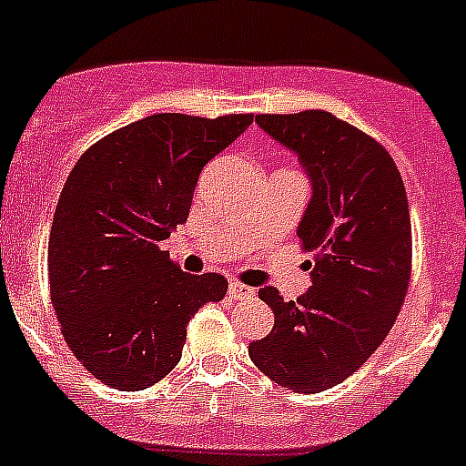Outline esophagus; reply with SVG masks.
Instances as JSON below:
<instances>
[{
  "label": "esophagus",
  "mask_w": 466,
  "mask_h": 466,
  "mask_svg": "<svg viewBox=\"0 0 466 466\" xmlns=\"http://www.w3.org/2000/svg\"><path fill=\"white\" fill-rule=\"evenodd\" d=\"M229 296H232V299H253V296H256V289L246 287L241 281L232 279L229 281Z\"/></svg>",
  "instance_id": "esophagus-1"
}]
</instances>
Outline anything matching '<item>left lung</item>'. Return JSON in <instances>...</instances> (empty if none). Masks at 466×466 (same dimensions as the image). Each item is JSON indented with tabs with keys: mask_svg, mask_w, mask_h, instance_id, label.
I'll return each instance as SVG.
<instances>
[{
	"mask_svg": "<svg viewBox=\"0 0 466 466\" xmlns=\"http://www.w3.org/2000/svg\"><path fill=\"white\" fill-rule=\"evenodd\" d=\"M256 123L296 151L312 179L299 225L312 287L299 300L258 291L275 327L248 355L275 384L319 393L365 365L396 324L412 275L408 194L389 151L334 113H263Z\"/></svg>",
	"mask_w": 466,
	"mask_h": 466,
	"instance_id": "8db88e82",
	"label": "left lung"
}]
</instances>
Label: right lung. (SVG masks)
Instances as JSON below:
<instances>
[{
    "instance_id": "add662e5",
    "label": "right lung",
    "mask_w": 466,
    "mask_h": 466,
    "mask_svg": "<svg viewBox=\"0 0 466 466\" xmlns=\"http://www.w3.org/2000/svg\"><path fill=\"white\" fill-rule=\"evenodd\" d=\"M251 123L156 113L101 137L70 170L49 232V293L66 343L101 384H158L198 308L225 299V277L185 275L160 241L189 218L203 166Z\"/></svg>"
}]
</instances>
